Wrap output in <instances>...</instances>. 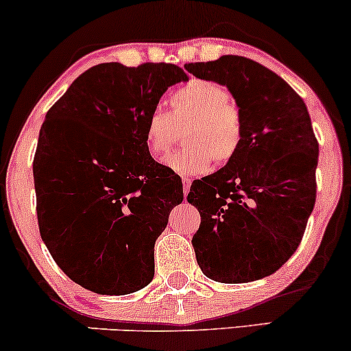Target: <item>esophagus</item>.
<instances>
[{
    "label": "esophagus",
    "instance_id": "34e87169",
    "mask_svg": "<svg viewBox=\"0 0 351 351\" xmlns=\"http://www.w3.org/2000/svg\"><path fill=\"white\" fill-rule=\"evenodd\" d=\"M190 185H192V180L187 179V177H184V179H182V187H184V195H185V197L189 195Z\"/></svg>",
    "mask_w": 351,
    "mask_h": 351
}]
</instances>
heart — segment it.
Wrapping results in <instances>:
<instances>
[{
	"label": "heart",
	"mask_w": 351,
	"mask_h": 351,
	"mask_svg": "<svg viewBox=\"0 0 351 351\" xmlns=\"http://www.w3.org/2000/svg\"><path fill=\"white\" fill-rule=\"evenodd\" d=\"M171 114L154 109L145 123V143L154 159L171 151L185 127L184 149L164 159L180 176H202L213 162L228 164L239 153L244 138V120L239 106L221 84L190 80L169 97Z\"/></svg>",
	"instance_id": "b5f03b06"
}]
</instances>
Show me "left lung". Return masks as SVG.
Segmentation results:
<instances>
[{"instance_id": "obj_1", "label": "left lung", "mask_w": 351, "mask_h": 351, "mask_svg": "<svg viewBox=\"0 0 351 351\" xmlns=\"http://www.w3.org/2000/svg\"><path fill=\"white\" fill-rule=\"evenodd\" d=\"M185 70L226 86L244 120L236 158L190 187L187 200L202 216L192 239L197 262L219 283L261 280L296 252L314 208L319 143L308 107L276 73L244 56Z\"/></svg>"}]
</instances>
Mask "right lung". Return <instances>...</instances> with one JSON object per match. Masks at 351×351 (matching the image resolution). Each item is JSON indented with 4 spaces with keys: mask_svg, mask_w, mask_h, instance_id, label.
Wrapping results in <instances>:
<instances>
[{
    "mask_svg": "<svg viewBox=\"0 0 351 351\" xmlns=\"http://www.w3.org/2000/svg\"><path fill=\"white\" fill-rule=\"evenodd\" d=\"M189 76L171 63H101L47 112L34 156L42 241L75 283L130 295L154 276V242L182 180L145 143L148 114Z\"/></svg>",
    "mask_w": 351,
    "mask_h": 351,
    "instance_id": "right-lung-1",
    "label": "right lung"
}]
</instances>
